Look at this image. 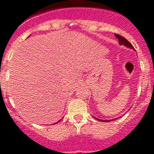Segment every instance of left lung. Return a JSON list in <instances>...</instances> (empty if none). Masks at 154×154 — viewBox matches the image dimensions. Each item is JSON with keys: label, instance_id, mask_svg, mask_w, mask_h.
<instances>
[{"label": "left lung", "instance_id": "1", "mask_svg": "<svg viewBox=\"0 0 154 154\" xmlns=\"http://www.w3.org/2000/svg\"><path fill=\"white\" fill-rule=\"evenodd\" d=\"M115 36L116 37L118 38V41H119V44L120 45H124L126 46V47L129 48H132V49H134V48H133V46L131 44H130V42H128L127 40H126L125 38H123V37H122L121 35H117V34H115ZM94 117V116H93ZM96 119H97V120L99 121H101V122H110V121H112L114 120V119H118V118H116V119H106V120H103V119H97V118L94 117Z\"/></svg>", "mask_w": 154, "mask_h": 154}]
</instances>
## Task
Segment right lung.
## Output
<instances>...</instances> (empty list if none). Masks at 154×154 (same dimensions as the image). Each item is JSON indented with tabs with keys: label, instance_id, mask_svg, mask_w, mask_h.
Instances as JSON below:
<instances>
[{
	"label": "right lung",
	"instance_id": "add662e5",
	"mask_svg": "<svg viewBox=\"0 0 154 154\" xmlns=\"http://www.w3.org/2000/svg\"><path fill=\"white\" fill-rule=\"evenodd\" d=\"M61 119H60V120H58V122H56V123H54V124H56V123H58V122H59V121H61Z\"/></svg>",
	"mask_w": 154,
	"mask_h": 154
}]
</instances>
